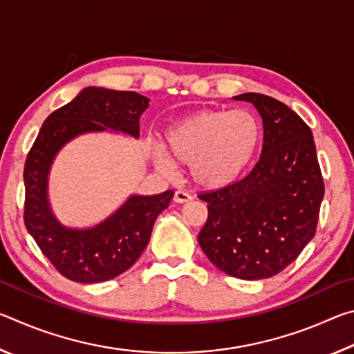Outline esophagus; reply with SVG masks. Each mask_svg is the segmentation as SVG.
<instances>
[{
    "mask_svg": "<svg viewBox=\"0 0 354 354\" xmlns=\"http://www.w3.org/2000/svg\"><path fill=\"white\" fill-rule=\"evenodd\" d=\"M173 201L178 203V205H184V203L192 201V196L187 194V192L176 190L175 195H173Z\"/></svg>",
    "mask_w": 354,
    "mask_h": 354,
    "instance_id": "1",
    "label": "esophagus"
}]
</instances>
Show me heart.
I'll use <instances>...</instances> for the list:
<instances>
[{"label":"heart","instance_id":"1","mask_svg":"<svg viewBox=\"0 0 354 354\" xmlns=\"http://www.w3.org/2000/svg\"><path fill=\"white\" fill-rule=\"evenodd\" d=\"M263 129L247 109H201L165 131L164 149L156 159L162 170L173 164L189 167L192 183L203 190L236 184L254 162Z\"/></svg>","mask_w":354,"mask_h":354}]
</instances>
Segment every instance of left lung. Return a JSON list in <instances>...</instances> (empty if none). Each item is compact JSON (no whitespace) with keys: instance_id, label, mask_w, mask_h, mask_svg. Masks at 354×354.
I'll return each instance as SVG.
<instances>
[{"instance_id":"8db88e82","label":"left lung","mask_w":354,"mask_h":354,"mask_svg":"<svg viewBox=\"0 0 354 354\" xmlns=\"http://www.w3.org/2000/svg\"><path fill=\"white\" fill-rule=\"evenodd\" d=\"M263 124L261 158L226 189L200 194L207 220L198 243L221 272L263 279L283 272L313 241L325 185L313 131L290 107L262 93H242Z\"/></svg>"}]
</instances>
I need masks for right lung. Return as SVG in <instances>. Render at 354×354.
Wrapping results in <instances>:
<instances>
[{
	"label": "right lung",
	"mask_w": 354,
	"mask_h": 354,
	"mask_svg": "<svg viewBox=\"0 0 354 354\" xmlns=\"http://www.w3.org/2000/svg\"><path fill=\"white\" fill-rule=\"evenodd\" d=\"M147 97L103 87H86L51 113L39 131L25 164V225L48 261L65 278L103 283L127 272L147 248L158 215L169 207L173 190L131 195L115 212L92 227L64 226L48 200V176L61 148L86 133H123L139 137Z\"/></svg>",
	"instance_id": "obj_1"
}]
</instances>
